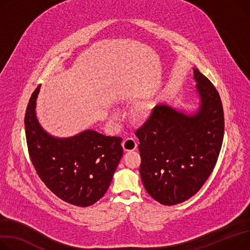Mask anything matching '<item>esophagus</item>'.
Instances as JSON below:
<instances>
[{"instance_id": "34e87169", "label": "esophagus", "mask_w": 250, "mask_h": 250, "mask_svg": "<svg viewBox=\"0 0 250 250\" xmlns=\"http://www.w3.org/2000/svg\"><path fill=\"white\" fill-rule=\"evenodd\" d=\"M123 147L125 152H130V151H135L138 146V143L134 138H127L124 140L122 144Z\"/></svg>"}]
</instances>
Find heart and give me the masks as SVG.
<instances>
[{
  "label": "heart",
  "mask_w": 250,
  "mask_h": 250,
  "mask_svg": "<svg viewBox=\"0 0 250 250\" xmlns=\"http://www.w3.org/2000/svg\"><path fill=\"white\" fill-rule=\"evenodd\" d=\"M145 112H146V109H145L144 107H141V108L139 109V113H140V114H145Z\"/></svg>",
  "instance_id": "heart-1"
}]
</instances>
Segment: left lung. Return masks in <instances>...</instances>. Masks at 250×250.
<instances>
[{
    "label": "left lung",
    "instance_id": "8db88e82",
    "mask_svg": "<svg viewBox=\"0 0 250 250\" xmlns=\"http://www.w3.org/2000/svg\"><path fill=\"white\" fill-rule=\"evenodd\" d=\"M194 79L200 101L197 112L188 115L159 104L136 130L142 182L149 196L163 205L184 202L201 189L223 142L224 113L219 93L197 68Z\"/></svg>",
    "mask_w": 250,
    "mask_h": 250
}]
</instances>
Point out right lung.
<instances>
[{
  "label": "right lung",
  "mask_w": 250,
  "mask_h": 250,
  "mask_svg": "<svg viewBox=\"0 0 250 250\" xmlns=\"http://www.w3.org/2000/svg\"><path fill=\"white\" fill-rule=\"evenodd\" d=\"M40 85L32 93L25 113L29 156L50 191L69 204L87 207L106 192L124 149L123 139L87 129L66 139L50 136L37 121Z\"/></svg>",
  "instance_id": "1"
}]
</instances>
